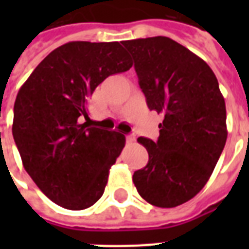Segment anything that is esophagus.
I'll return each mask as SVG.
<instances>
[{"label":"esophagus","instance_id":"esophagus-1","mask_svg":"<svg viewBox=\"0 0 249 249\" xmlns=\"http://www.w3.org/2000/svg\"><path fill=\"white\" fill-rule=\"evenodd\" d=\"M134 141H136V136H134V134H128V136H126V142L132 143Z\"/></svg>","mask_w":249,"mask_h":249}]
</instances>
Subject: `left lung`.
<instances>
[{
  "label": "left lung",
  "instance_id": "obj_1",
  "mask_svg": "<svg viewBox=\"0 0 249 249\" xmlns=\"http://www.w3.org/2000/svg\"><path fill=\"white\" fill-rule=\"evenodd\" d=\"M134 59L150 109L163 113L156 142H138L148 163L133 182L144 200L173 208L193 199L211 177L226 143V106L204 60L169 37L123 41Z\"/></svg>",
  "mask_w": 249,
  "mask_h": 249
}]
</instances>
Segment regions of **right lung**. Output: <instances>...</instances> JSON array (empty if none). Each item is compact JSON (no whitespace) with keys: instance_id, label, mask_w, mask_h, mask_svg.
Here are the masks:
<instances>
[{"instance_id":"1","label":"right lung","mask_w":249,"mask_h":249,"mask_svg":"<svg viewBox=\"0 0 249 249\" xmlns=\"http://www.w3.org/2000/svg\"><path fill=\"white\" fill-rule=\"evenodd\" d=\"M132 66L119 42L73 41L53 50L19 90L14 141L27 173L55 204L81 211L105 193L125 137L80 117L88 119V99L103 80Z\"/></svg>"}]
</instances>
